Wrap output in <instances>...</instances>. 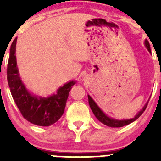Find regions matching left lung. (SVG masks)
I'll return each instance as SVG.
<instances>
[{
    "instance_id": "1",
    "label": "left lung",
    "mask_w": 161,
    "mask_h": 161,
    "mask_svg": "<svg viewBox=\"0 0 161 161\" xmlns=\"http://www.w3.org/2000/svg\"><path fill=\"white\" fill-rule=\"evenodd\" d=\"M144 44L147 49L148 50V52L151 53V49H150V44H149L148 41L146 39L144 41ZM88 98H89V106H90L91 109H92V111L93 113L94 114L95 117L98 119V120L100 121L101 123H102L103 124L106 125L108 126H110V127H122L123 126H126V125H128L130 123H133L134 121H136V119H139V116L143 113V111L145 110L146 107L147 106V103L143 106V109L137 114L135 116V118L133 119H123V120H117V119H112V118H109V116L106 114L104 113L102 111V109L98 107V106L96 104V102L92 99L89 95H88Z\"/></svg>"
}]
</instances>
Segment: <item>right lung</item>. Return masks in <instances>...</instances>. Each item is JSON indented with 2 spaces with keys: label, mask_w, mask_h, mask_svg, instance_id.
<instances>
[{
  "label": "right lung",
  "mask_w": 161,
  "mask_h": 161,
  "mask_svg": "<svg viewBox=\"0 0 161 161\" xmlns=\"http://www.w3.org/2000/svg\"><path fill=\"white\" fill-rule=\"evenodd\" d=\"M16 42L15 38L11 44L7 66V80L11 94L24 119L37 126H51L63 115L69 92L76 81L68 82L48 97L30 93L19 76L15 55Z\"/></svg>",
  "instance_id": "obj_1"
}]
</instances>
